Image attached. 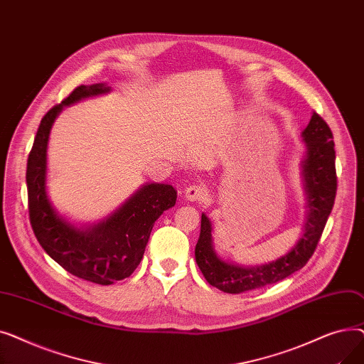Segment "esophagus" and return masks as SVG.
I'll use <instances>...</instances> for the list:
<instances>
[{
    "instance_id": "esophagus-1",
    "label": "esophagus",
    "mask_w": 364,
    "mask_h": 364,
    "mask_svg": "<svg viewBox=\"0 0 364 364\" xmlns=\"http://www.w3.org/2000/svg\"><path fill=\"white\" fill-rule=\"evenodd\" d=\"M184 196L187 200H192V202L203 200L206 198V187H203L202 184L188 186L184 190Z\"/></svg>"
}]
</instances>
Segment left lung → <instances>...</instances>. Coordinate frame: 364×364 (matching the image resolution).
Segmentation results:
<instances>
[{
    "label": "left lung",
    "mask_w": 364,
    "mask_h": 364,
    "mask_svg": "<svg viewBox=\"0 0 364 364\" xmlns=\"http://www.w3.org/2000/svg\"><path fill=\"white\" fill-rule=\"evenodd\" d=\"M302 140L307 149L301 164L307 214L304 235L288 254L273 262L255 267L227 262L217 255L213 243V224L202 214L195 257L206 282L217 289L240 294L280 282L301 270L314 254L336 196L335 143L329 125L316 112L302 131Z\"/></svg>",
    "instance_id": "8db88e82"
}]
</instances>
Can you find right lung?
<instances>
[{"instance_id": "1", "label": "right lung", "mask_w": 364, "mask_h": 364, "mask_svg": "<svg viewBox=\"0 0 364 364\" xmlns=\"http://www.w3.org/2000/svg\"><path fill=\"white\" fill-rule=\"evenodd\" d=\"M109 91L106 84L80 85L51 107L38 127L26 168L29 220L38 242L66 272L97 284H112L132 274L143 258L153 224L177 200V190L171 184H144L112 215L88 227L70 224L51 205L47 146L54 119L65 106Z\"/></svg>"}]
</instances>
